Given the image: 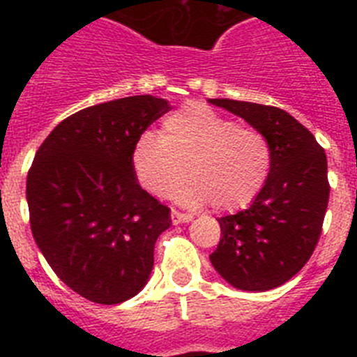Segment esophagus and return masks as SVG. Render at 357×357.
Returning <instances> with one entry per match:
<instances>
[{"label": "esophagus", "mask_w": 357, "mask_h": 357, "mask_svg": "<svg viewBox=\"0 0 357 357\" xmlns=\"http://www.w3.org/2000/svg\"><path fill=\"white\" fill-rule=\"evenodd\" d=\"M193 220V216L191 214H185V213H181V211H172V222L173 225H178V223H188Z\"/></svg>", "instance_id": "esophagus-1"}]
</instances>
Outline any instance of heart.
Listing matches in <instances>:
<instances>
[{
  "label": "heart",
  "instance_id": "b5f03b06",
  "mask_svg": "<svg viewBox=\"0 0 357 357\" xmlns=\"http://www.w3.org/2000/svg\"><path fill=\"white\" fill-rule=\"evenodd\" d=\"M272 144L254 127H243L204 103H188L160 125L159 137L143 134L130 153L135 181L146 193L185 206L213 204L218 211L248 206L272 172Z\"/></svg>",
  "mask_w": 357,
  "mask_h": 357
}]
</instances>
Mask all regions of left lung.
I'll list each match as a JSON object with an SVG mask.
<instances>
[{
	"instance_id": "8db88e82",
	"label": "left lung",
	"mask_w": 357,
	"mask_h": 357,
	"mask_svg": "<svg viewBox=\"0 0 357 357\" xmlns=\"http://www.w3.org/2000/svg\"><path fill=\"white\" fill-rule=\"evenodd\" d=\"M209 102L259 128L273 155L252 206L218 218L222 239L209 259L234 288L273 289L301 272L320 239L331 189L326 151L286 110L227 98Z\"/></svg>"
}]
</instances>
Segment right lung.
I'll list each match as a JSON object with an SVG mask.
<instances>
[{
  "label": "right lung",
  "instance_id": "right-lung-1",
  "mask_svg": "<svg viewBox=\"0 0 357 357\" xmlns=\"http://www.w3.org/2000/svg\"><path fill=\"white\" fill-rule=\"evenodd\" d=\"M169 109L150 94L82 109L53 128L31 162V234L56 277L87 301L125 302L150 277L172 218L137 184L130 153Z\"/></svg>",
  "mask_w": 357,
  "mask_h": 357
}]
</instances>
